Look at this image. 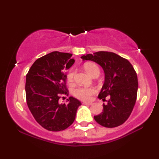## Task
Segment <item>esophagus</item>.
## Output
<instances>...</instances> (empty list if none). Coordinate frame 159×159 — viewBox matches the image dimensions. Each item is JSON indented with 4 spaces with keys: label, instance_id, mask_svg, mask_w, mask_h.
<instances>
[{
    "label": "esophagus",
    "instance_id": "obj_1",
    "mask_svg": "<svg viewBox=\"0 0 159 159\" xmlns=\"http://www.w3.org/2000/svg\"><path fill=\"white\" fill-rule=\"evenodd\" d=\"M83 104H85V105H92V102H83Z\"/></svg>",
    "mask_w": 159,
    "mask_h": 159
}]
</instances>
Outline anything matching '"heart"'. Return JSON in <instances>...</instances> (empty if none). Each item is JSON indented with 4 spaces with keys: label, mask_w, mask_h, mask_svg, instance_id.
<instances>
[{
    "label": "heart",
    "mask_w": 159,
    "mask_h": 159,
    "mask_svg": "<svg viewBox=\"0 0 159 159\" xmlns=\"http://www.w3.org/2000/svg\"><path fill=\"white\" fill-rule=\"evenodd\" d=\"M84 68H85L86 72L88 73L89 75L93 76L96 74H98L100 72L99 67L96 64L93 63H87L84 65ZM75 69L72 68L69 70L68 73L67 75V81L69 83H72L74 80V77L75 75ZM96 92V89L94 87H79L74 90V95L77 98L82 100H89L92 95Z\"/></svg>",
    "instance_id": "obj_1"
}]
</instances>
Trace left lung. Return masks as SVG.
Masks as SVG:
<instances>
[{
	"mask_svg": "<svg viewBox=\"0 0 159 159\" xmlns=\"http://www.w3.org/2000/svg\"><path fill=\"white\" fill-rule=\"evenodd\" d=\"M83 61L97 63L104 72V83L98 95L100 99H110L103 104L102 112L94 116L101 126L114 128L124 124L129 117L136 102L138 80L132 64L111 52L99 51L81 57Z\"/></svg>",
	"mask_w": 159,
	"mask_h": 159,
	"instance_id": "8db88e82",
	"label": "left lung"
}]
</instances>
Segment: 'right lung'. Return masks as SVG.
I'll list each match as a JSON object with an SVG mask.
<instances>
[{
  "label": "right lung",
  "mask_w": 159,
  "mask_h": 159,
  "mask_svg": "<svg viewBox=\"0 0 159 159\" xmlns=\"http://www.w3.org/2000/svg\"><path fill=\"white\" fill-rule=\"evenodd\" d=\"M72 54L55 51L37 59L26 76V98L29 110L39 124L50 131H61L72 124L79 100L70 96L59 104L60 94L68 93L65 70L72 66Z\"/></svg>",
  "instance_id": "1"
}]
</instances>
